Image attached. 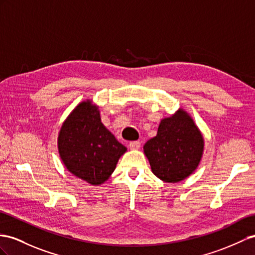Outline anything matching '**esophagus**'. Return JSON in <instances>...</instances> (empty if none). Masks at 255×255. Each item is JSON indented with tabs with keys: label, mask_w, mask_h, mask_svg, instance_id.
I'll list each match as a JSON object with an SVG mask.
<instances>
[{
	"label": "esophagus",
	"mask_w": 255,
	"mask_h": 255,
	"mask_svg": "<svg viewBox=\"0 0 255 255\" xmlns=\"http://www.w3.org/2000/svg\"><path fill=\"white\" fill-rule=\"evenodd\" d=\"M140 146H141L140 141H132V142L129 143L130 149H138V148H140Z\"/></svg>",
	"instance_id": "obj_1"
}]
</instances>
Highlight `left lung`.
Here are the masks:
<instances>
[{
  "instance_id": "left-lung-1",
  "label": "left lung",
  "mask_w": 255,
  "mask_h": 255,
  "mask_svg": "<svg viewBox=\"0 0 255 255\" xmlns=\"http://www.w3.org/2000/svg\"><path fill=\"white\" fill-rule=\"evenodd\" d=\"M205 140L193 117L184 109L165 117L157 134L143 145L152 172L164 182L178 183L198 168Z\"/></svg>"
}]
</instances>
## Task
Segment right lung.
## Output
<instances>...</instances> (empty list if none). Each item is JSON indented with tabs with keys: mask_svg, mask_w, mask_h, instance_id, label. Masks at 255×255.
<instances>
[{
	"mask_svg": "<svg viewBox=\"0 0 255 255\" xmlns=\"http://www.w3.org/2000/svg\"><path fill=\"white\" fill-rule=\"evenodd\" d=\"M126 151L103 125L99 107L90 99L77 104L58 133V152L65 168L95 186L109 180Z\"/></svg>",
	"mask_w": 255,
	"mask_h": 255,
	"instance_id": "add662e5",
	"label": "right lung"
}]
</instances>
